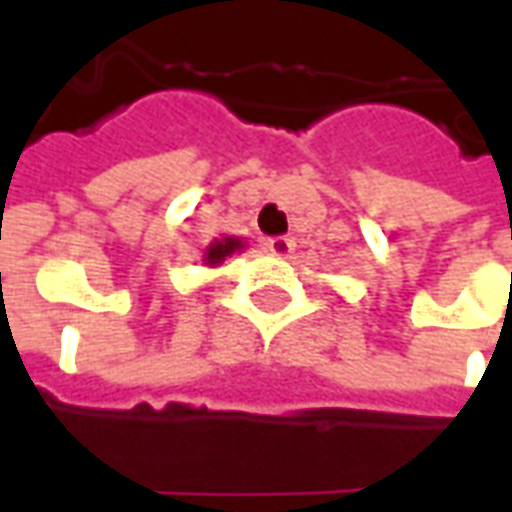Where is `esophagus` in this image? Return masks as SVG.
I'll list each match as a JSON object with an SVG mask.
<instances>
[{
	"label": "esophagus",
	"instance_id": "obj_1",
	"mask_svg": "<svg viewBox=\"0 0 512 512\" xmlns=\"http://www.w3.org/2000/svg\"><path fill=\"white\" fill-rule=\"evenodd\" d=\"M266 249L271 255L285 257L290 249H293V238H290V235H274V238H268L266 241Z\"/></svg>",
	"mask_w": 512,
	"mask_h": 512
}]
</instances>
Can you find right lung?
<instances>
[{
    "mask_svg": "<svg viewBox=\"0 0 512 512\" xmlns=\"http://www.w3.org/2000/svg\"><path fill=\"white\" fill-rule=\"evenodd\" d=\"M241 241L238 238H224V241H216V244L208 246V252H205V263H211V266H216V263H222L224 257L233 255L235 249H241Z\"/></svg>",
    "mask_w": 512,
    "mask_h": 512,
    "instance_id": "obj_1",
    "label": "right lung"
}]
</instances>
